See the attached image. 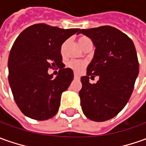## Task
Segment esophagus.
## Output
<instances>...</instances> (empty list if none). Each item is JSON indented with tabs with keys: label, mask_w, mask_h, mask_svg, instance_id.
I'll return each mask as SVG.
<instances>
[{
	"label": "esophagus",
	"mask_w": 146,
	"mask_h": 146,
	"mask_svg": "<svg viewBox=\"0 0 146 146\" xmlns=\"http://www.w3.org/2000/svg\"><path fill=\"white\" fill-rule=\"evenodd\" d=\"M74 78H75V79H79V78H80L79 75H78L77 73H74Z\"/></svg>",
	"instance_id": "esophagus-1"
}]
</instances>
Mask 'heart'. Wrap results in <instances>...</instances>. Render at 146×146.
<instances>
[{"instance_id": "b5f03b06", "label": "heart", "mask_w": 146, "mask_h": 146, "mask_svg": "<svg viewBox=\"0 0 146 146\" xmlns=\"http://www.w3.org/2000/svg\"><path fill=\"white\" fill-rule=\"evenodd\" d=\"M78 44L81 46V48L82 49L86 48V46H88L89 44H91V41L89 37H87L86 36H81L78 37ZM65 44H66V41L63 43L62 46H61V51L64 50L65 48ZM86 65V63L84 61H81V60H69V62L67 63V66L72 69L76 72H81L82 69H84Z\"/></svg>"}]
</instances>
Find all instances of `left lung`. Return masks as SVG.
Instances as JSON below:
<instances>
[{
  "label": "left lung",
  "mask_w": 146,
  "mask_h": 146,
  "mask_svg": "<svg viewBox=\"0 0 146 146\" xmlns=\"http://www.w3.org/2000/svg\"><path fill=\"white\" fill-rule=\"evenodd\" d=\"M96 46L87 75L81 78L79 92L82 111L94 121L114 117L129 102L139 73V63L134 44L125 33L105 25L81 29ZM98 76L96 84L89 83V76Z\"/></svg>",
  "instance_id": "1"
}]
</instances>
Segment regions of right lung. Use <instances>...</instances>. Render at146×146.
<instances>
[{
	"mask_svg": "<svg viewBox=\"0 0 146 146\" xmlns=\"http://www.w3.org/2000/svg\"><path fill=\"white\" fill-rule=\"evenodd\" d=\"M79 29L35 24L17 37L9 56V82L15 102L25 116L44 121L57 113L61 94L73 79V70L64 69L60 48ZM55 66L59 71L53 78L48 70Z\"/></svg>",
	"mask_w": 146,
	"mask_h": 146,
	"instance_id": "right-lung-1",
	"label": "right lung"
}]
</instances>
